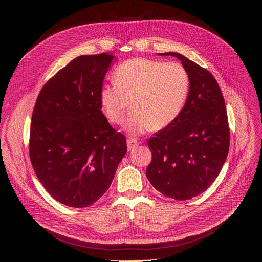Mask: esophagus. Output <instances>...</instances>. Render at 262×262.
<instances>
[{
    "mask_svg": "<svg viewBox=\"0 0 262 262\" xmlns=\"http://www.w3.org/2000/svg\"><path fill=\"white\" fill-rule=\"evenodd\" d=\"M126 144H128V149L129 152H131V150L136 147V145L138 144V141L136 139L133 138H129L128 140H126Z\"/></svg>",
    "mask_w": 262,
    "mask_h": 262,
    "instance_id": "esophagus-1",
    "label": "esophagus"
}]
</instances>
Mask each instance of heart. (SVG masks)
<instances>
[{"label":"heart","instance_id":"b5f03b06","mask_svg":"<svg viewBox=\"0 0 262 262\" xmlns=\"http://www.w3.org/2000/svg\"><path fill=\"white\" fill-rule=\"evenodd\" d=\"M114 80L115 83L102 85L99 91L101 109L110 122L120 123L132 101L134 112L123 128L134 136L154 126L164 129L175 121L190 89L189 73L180 63L145 58L121 63Z\"/></svg>","mask_w":262,"mask_h":262}]
</instances>
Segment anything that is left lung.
<instances>
[{
	"label": "left lung",
	"mask_w": 262,
	"mask_h": 262,
	"mask_svg": "<svg viewBox=\"0 0 262 262\" xmlns=\"http://www.w3.org/2000/svg\"><path fill=\"white\" fill-rule=\"evenodd\" d=\"M190 89L184 109L172 123L148 140L152 162L146 177L162 194L188 200L204 192L223 167L229 148L224 97L214 76L177 52Z\"/></svg>",
	"instance_id": "left-lung-1"
}]
</instances>
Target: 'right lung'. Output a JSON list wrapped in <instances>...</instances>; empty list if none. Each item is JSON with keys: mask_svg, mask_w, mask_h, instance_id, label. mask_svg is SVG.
Masks as SVG:
<instances>
[{"mask_svg": "<svg viewBox=\"0 0 262 262\" xmlns=\"http://www.w3.org/2000/svg\"><path fill=\"white\" fill-rule=\"evenodd\" d=\"M116 58L80 55L47 82L30 124L29 155L49 194L72 208L96 202L126 153L125 138L101 113L99 91Z\"/></svg>", "mask_w": 262, "mask_h": 262, "instance_id": "right-lung-1", "label": "right lung"}]
</instances>
